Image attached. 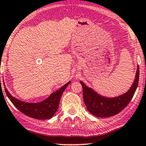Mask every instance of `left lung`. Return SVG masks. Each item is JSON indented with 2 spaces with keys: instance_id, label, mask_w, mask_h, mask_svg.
Listing matches in <instances>:
<instances>
[{
  "instance_id": "8db88e82",
  "label": "left lung",
  "mask_w": 146,
  "mask_h": 146,
  "mask_svg": "<svg viewBox=\"0 0 146 146\" xmlns=\"http://www.w3.org/2000/svg\"><path fill=\"white\" fill-rule=\"evenodd\" d=\"M139 69L137 66L136 75L131 87L124 94L115 98H106L96 92L93 89L80 81L83 87V96L87 110L99 117H109L115 115L123 110L133 98L139 82Z\"/></svg>"
}]
</instances>
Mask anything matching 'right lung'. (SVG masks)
<instances>
[{
	"instance_id": "1",
	"label": "right lung",
	"mask_w": 146,
	"mask_h": 146,
	"mask_svg": "<svg viewBox=\"0 0 146 146\" xmlns=\"http://www.w3.org/2000/svg\"><path fill=\"white\" fill-rule=\"evenodd\" d=\"M71 81H69L59 89L50 95L46 100L39 103H27L14 98L5 87L8 98L13 104L25 115L37 119H48L51 118L59 108L60 99Z\"/></svg>"
}]
</instances>
